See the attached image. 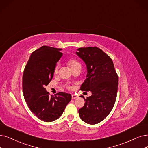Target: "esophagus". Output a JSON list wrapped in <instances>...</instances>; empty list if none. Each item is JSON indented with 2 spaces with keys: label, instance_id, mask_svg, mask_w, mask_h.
<instances>
[{
  "label": "esophagus",
  "instance_id": "1",
  "mask_svg": "<svg viewBox=\"0 0 148 148\" xmlns=\"http://www.w3.org/2000/svg\"><path fill=\"white\" fill-rule=\"evenodd\" d=\"M78 97V95H75V94L72 95V99H74L77 98Z\"/></svg>",
  "mask_w": 148,
  "mask_h": 148
}]
</instances>
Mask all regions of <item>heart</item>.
<instances>
[{
  "mask_svg": "<svg viewBox=\"0 0 148 148\" xmlns=\"http://www.w3.org/2000/svg\"><path fill=\"white\" fill-rule=\"evenodd\" d=\"M67 64L68 66L70 67L71 69H73L76 66H81L80 62L76 59H70L67 62ZM58 73V65H56V66L55 67L54 70H53V73L54 75H56Z\"/></svg>",
  "mask_w": 148,
  "mask_h": 148,
  "instance_id": "heart-1",
  "label": "heart"
}]
</instances>
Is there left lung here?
<instances>
[{
  "mask_svg": "<svg viewBox=\"0 0 148 148\" xmlns=\"http://www.w3.org/2000/svg\"><path fill=\"white\" fill-rule=\"evenodd\" d=\"M76 54L86 64L87 78L80 90L90 91L78 110L81 120L90 125L104 120L114 108L118 91V75L110 57L97 47L78 49Z\"/></svg>",
  "mask_w": 148,
  "mask_h": 148,
  "instance_id": "left-lung-1",
  "label": "left lung"
}]
</instances>
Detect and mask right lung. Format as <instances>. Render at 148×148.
Instances as JSON below:
<instances>
[{
  "label": "right lung",
  "instance_id": "right-lung-1",
  "mask_svg": "<svg viewBox=\"0 0 148 148\" xmlns=\"http://www.w3.org/2000/svg\"><path fill=\"white\" fill-rule=\"evenodd\" d=\"M60 50L46 45L40 47L31 54L23 73L25 101L33 113L45 122L59 119L72 99L70 93L64 92L50 96L44 88L51 81L56 64L62 56Z\"/></svg>",
  "mask_w": 148,
  "mask_h": 148
}]
</instances>
